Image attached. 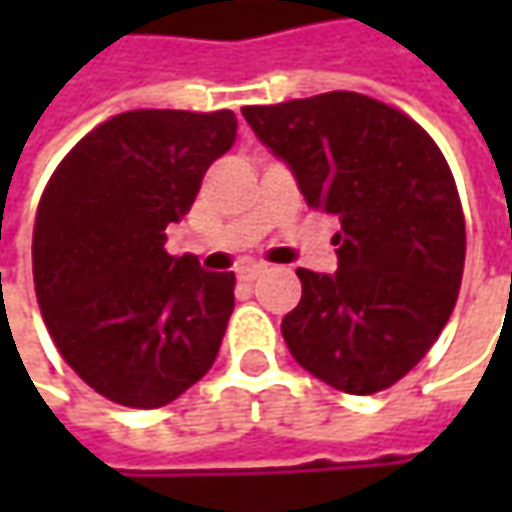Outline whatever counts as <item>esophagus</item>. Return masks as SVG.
<instances>
[{"label": "esophagus", "mask_w": 512, "mask_h": 512, "mask_svg": "<svg viewBox=\"0 0 512 512\" xmlns=\"http://www.w3.org/2000/svg\"><path fill=\"white\" fill-rule=\"evenodd\" d=\"M265 273V267L262 265H247L239 270V282H245V285H250V282H256L259 276Z\"/></svg>", "instance_id": "1"}]
</instances>
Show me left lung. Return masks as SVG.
Instances as JSON below:
<instances>
[{
  "mask_svg": "<svg viewBox=\"0 0 512 512\" xmlns=\"http://www.w3.org/2000/svg\"><path fill=\"white\" fill-rule=\"evenodd\" d=\"M310 207L339 216V270L299 267L282 319L293 359L336 390L370 396L422 362L464 270V213L442 150L402 110L333 90L242 108Z\"/></svg>",
  "mask_w": 512,
  "mask_h": 512,
  "instance_id": "left-lung-1",
  "label": "left lung"
}]
</instances>
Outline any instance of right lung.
Here are the masks:
<instances>
[{
  "label": "right lung",
  "mask_w": 512,
  "mask_h": 512,
  "mask_svg": "<svg viewBox=\"0 0 512 512\" xmlns=\"http://www.w3.org/2000/svg\"><path fill=\"white\" fill-rule=\"evenodd\" d=\"M236 142L230 110H128L50 176L33 225V285L62 359L125 407H162L216 362L233 273L170 256L207 168Z\"/></svg>",
  "instance_id": "1"
}]
</instances>
